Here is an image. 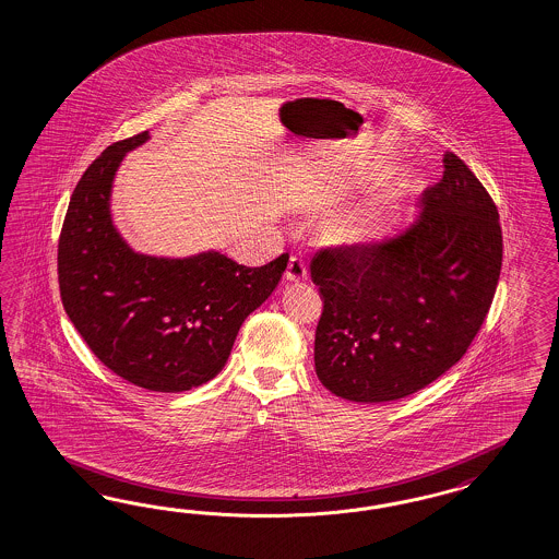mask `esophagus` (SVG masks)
Instances as JSON below:
<instances>
[{"instance_id": "esophagus-1", "label": "esophagus", "mask_w": 559, "mask_h": 559, "mask_svg": "<svg viewBox=\"0 0 559 559\" xmlns=\"http://www.w3.org/2000/svg\"><path fill=\"white\" fill-rule=\"evenodd\" d=\"M285 278H287L288 283H301V281L307 278V264H305V260L301 255H290V258H288Z\"/></svg>"}]
</instances>
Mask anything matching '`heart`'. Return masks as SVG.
Here are the masks:
<instances>
[{
    "instance_id": "1",
    "label": "heart",
    "mask_w": 559,
    "mask_h": 559,
    "mask_svg": "<svg viewBox=\"0 0 559 559\" xmlns=\"http://www.w3.org/2000/svg\"><path fill=\"white\" fill-rule=\"evenodd\" d=\"M379 215L374 209L355 211L346 217L332 221L325 229V237L340 246H356L374 234Z\"/></svg>"
}]
</instances>
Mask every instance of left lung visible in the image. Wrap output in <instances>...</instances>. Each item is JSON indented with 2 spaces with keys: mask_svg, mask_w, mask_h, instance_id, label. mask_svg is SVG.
I'll return each mask as SVG.
<instances>
[{
  "mask_svg": "<svg viewBox=\"0 0 559 559\" xmlns=\"http://www.w3.org/2000/svg\"><path fill=\"white\" fill-rule=\"evenodd\" d=\"M442 162L406 234L311 258L323 299L316 372L338 397L379 404L423 390L467 353L490 311L502 269L498 209L455 153Z\"/></svg>",
  "mask_w": 559,
  "mask_h": 559,
  "instance_id": "obj_1",
  "label": "left lung"
}]
</instances>
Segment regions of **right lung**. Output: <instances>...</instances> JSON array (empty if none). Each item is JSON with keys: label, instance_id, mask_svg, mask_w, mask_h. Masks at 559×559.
<instances>
[{"label": "right lung", "instance_id": "add662e5", "mask_svg": "<svg viewBox=\"0 0 559 559\" xmlns=\"http://www.w3.org/2000/svg\"><path fill=\"white\" fill-rule=\"evenodd\" d=\"M147 131L106 147L71 194L57 272L69 320L112 372L150 391H188L225 367L243 320L271 297L288 254L250 269L219 252L168 260L136 254L110 219L124 153Z\"/></svg>", "mask_w": 559, "mask_h": 559}]
</instances>
